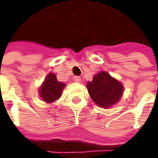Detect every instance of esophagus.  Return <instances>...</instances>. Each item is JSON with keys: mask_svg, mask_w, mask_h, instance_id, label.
Segmentation results:
<instances>
[{"mask_svg": "<svg viewBox=\"0 0 158 158\" xmlns=\"http://www.w3.org/2000/svg\"><path fill=\"white\" fill-rule=\"evenodd\" d=\"M74 81L76 82H81V77L80 76H75L74 77Z\"/></svg>", "mask_w": 158, "mask_h": 158, "instance_id": "34e87169", "label": "esophagus"}]
</instances>
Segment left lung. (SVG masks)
<instances>
[{"mask_svg": "<svg viewBox=\"0 0 158 158\" xmlns=\"http://www.w3.org/2000/svg\"><path fill=\"white\" fill-rule=\"evenodd\" d=\"M87 89L91 99L102 108H108L116 104L123 94V85L110 76L101 71L87 82Z\"/></svg>", "mask_w": 158, "mask_h": 158, "instance_id": "1", "label": "left lung"}]
</instances>
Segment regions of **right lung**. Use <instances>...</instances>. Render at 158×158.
I'll use <instances>...</instances> for the list:
<instances>
[{
    "instance_id": "right-lung-1",
    "label": "right lung",
    "mask_w": 158,
    "mask_h": 158,
    "mask_svg": "<svg viewBox=\"0 0 158 158\" xmlns=\"http://www.w3.org/2000/svg\"><path fill=\"white\" fill-rule=\"evenodd\" d=\"M65 86V83L58 82L56 76L53 73H50L47 75L46 80L40 87V97L46 103H52L60 98Z\"/></svg>"
}]
</instances>
